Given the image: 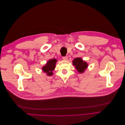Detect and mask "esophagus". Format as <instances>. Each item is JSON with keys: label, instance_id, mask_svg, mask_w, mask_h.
<instances>
[{"label": "esophagus", "instance_id": "obj_1", "mask_svg": "<svg viewBox=\"0 0 125 125\" xmlns=\"http://www.w3.org/2000/svg\"><path fill=\"white\" fill-rule=\"evenodd\" d=\"M68 59V57L67 56H65V57H62V59L63 60H67Z\"/></svg>", "mask_w": 125, "mask_h": 125}]
</instances>
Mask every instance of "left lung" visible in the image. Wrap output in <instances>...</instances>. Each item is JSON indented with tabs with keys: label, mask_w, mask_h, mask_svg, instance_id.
Wrapping results in <instances>:
<instances>
[{
	"label": "left lung",
	"mask_w": 125,
	"mask_h": 125,
	"mask_svg": "<svg viewBox=\"0 0 125 125\" xmlns=\"http://www.w3.org/2000/svg\"><path fill=\"white\" fill-rule=\"evenodd\" d=\"M73 63L75 66V68L80 73H83L88 67V63L80 57L74 58L73 61Z\"/></svg>",
	"instance_id": "obj_1"
}]
</instances>
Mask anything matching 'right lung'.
I'll return each instance as SVG.
<instances>
[{"label":"right lung","mask_w":125,"mask_h":125,"mask_svg":"<svg viewBox=\"0 0 125 125\" xmlns=\"http://www.w3.org/2000/svg\"><path fill=\"white\" fill-rule=\"evenodd\" d=\"M57 62V60L55 58L51 59L48 60L45 65L42 67V70L43 72L46 74L48 76H51L53 74V71L56 67V63Z\"/></svg>","instance_id":"obj_1"}]
</instances>
